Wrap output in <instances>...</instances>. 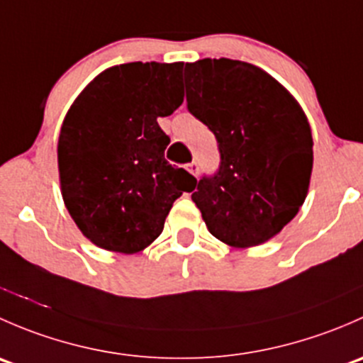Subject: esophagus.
<instances>
[{"label":"esophagus","instance_id":"1","mask_svg":"<svg viewBox=\"0 0 363 363\" xmlns=\"http://www.w3.org/2000/svg\"><path fill=\"white\" fill-rule=\"evenodd\" d=\"M188 170L191 172L193 175H199V170H200V164H199V161H191V163L188 164Z\"/></svg>","mask_w":363,"mask_h":363}]
</instances>
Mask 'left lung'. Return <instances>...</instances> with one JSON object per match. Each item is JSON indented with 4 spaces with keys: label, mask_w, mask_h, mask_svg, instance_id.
I'll use <instances>...</instances> for the list:
<instances>
[{
    "label": "left lung",
    "mask_w": 363,
    "mask_h": 363,
    "mask_svg": "<svg viewBox=\"0 0 363 363\" xmlns=\"http://www.w3.org/2000/svg\"><path fill=\"white\" fill-rule=\"evenodd\" d=\"M188 111L214 133L219 167L191 199L208 232L233 247L263 244L298 212L313 170L307 117L263 69L237 60L186 63Z\"/></svg>",
    "instance_id": "1"
}]
</instances>
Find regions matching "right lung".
I'll list each match as a JSON object with an SVG mask.
<instances>
[{
	"label": "right lung",
	"instance_id": "obj_1",
	"mask_svg": "<svg viewBox=\"0 0 363 363\" xmlns=\"http://www.w3.org/2000/svg\"><path fill=\"white\" fill-rule=\"evenodd\" d=\"M182 63L105 69L72 105L57 144L61 191L80 232L104 250L133 255L196 179L164 160L170 137L158 117L181 107Z\"/></svg>",
	"mask_w": 363,
	"mask_h": 363
}]
</instances>
